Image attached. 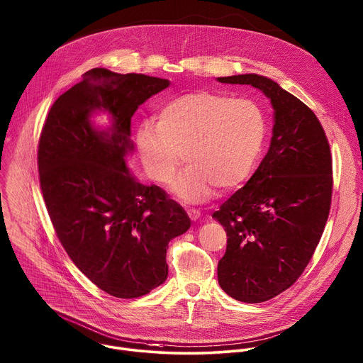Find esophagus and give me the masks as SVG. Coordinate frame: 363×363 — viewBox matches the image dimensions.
Listing matches in <instances>:
<instances>
[{
  "label": "esophagus",
  "instance_id": "34e87169",
  "mask_svg": "<svg viewBox=\"0 0 363 363\" xmlns=\"http://www.w3.org/2000/svg\"><path fill=\"white\" fill-rule=\"evenodd\" d=\"M186 213H188V216L192 219V220H196V219H199V216H201V212L198 211V209H186Z\"/></svg>",
  "mask_w": 363,
  "mask_h": 363
}]
</instances>
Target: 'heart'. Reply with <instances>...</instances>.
Instances as JSON below:
<instances>
[{
	"label": "heart",
	"instance_id": "1",
	"mask_svg": "<svg viewBox=\"0 0 363 363\" xmlns=\"http://www.w3.org/2000/svg\"><path fill=\"white\" fill-rule=\"evenodd\" d=\"M266 135L263 110L250 99L199 90L164 104L158 121L137 130V148L148 177L168 184L185 160L174 189L188 202L229 191L250 174Z\"/></svg>",
	"mask_w": 363,
	"mask_h": 363
}]
</instances>
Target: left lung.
I'll list each match as a JSON object with an SVG mask.
<instances>
[{"label": "left lung", "mask_w": 363, "mask_h": 363, "mask_svg": "<svg viewBox=\"0 0 363 363\" xmlns=\"http://www.w3.org/2000/svg\"><path fill=\"white\" fill-rule=\"evenodd\" d=\"M260 89L274 107L269 152L215 218L228 236L218 280L249 304L274 298L304 273L323 236L333 198V155L314 111L259 74L218 79Z\"/></svg>", "instance_id": "8db88e82"}]
</instances>
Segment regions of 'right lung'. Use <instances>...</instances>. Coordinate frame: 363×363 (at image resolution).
I'll use <instances>...</instances> for the list:
<instances>
[{
	"instance_id": "obj_1",
	"label": "right lung",
	"mask_w": 363,
	"mask_h": 363,
	"mask_svg": "<svg viewBox=\"0 0 363 363\" xmlns=\"http://www.w3.org/2000/svg\"><path fill=\"white\" fill-rule=\"evenodd\" d=\"M168 84L141 73L91 69L53 103L38 143L39 184L59 242L94 286L117 298L161 286L168 243L191 226L164 189L137 182L124 162L133 150V114ZM93 109L112 114L107 132L91 127Z\"/></svg>"
}]
</instances>
